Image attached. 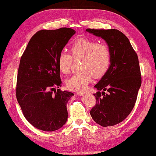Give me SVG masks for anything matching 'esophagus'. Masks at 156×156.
<instances>
[{
    "mask_svg": "<svg viewBox=\"0 0 156 156\" xmlns=\"http://www.w3.org/2000/svg\"><path fill=\"white\" fill-rule=\"evenodd\" d=\"M85 94V92H79V93L77 94V96H83Z\"/></svg>",
    "mask_w": 156,
    "mask_h": 156,
    "instance_id": "esophagus-1",
    "label": "esophagus"
}]
</instances>
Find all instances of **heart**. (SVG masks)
<instances>
[{"label": "heart", "instance_id": "obj_1", "mask_svg": "<svg viewBox=\"0 0 156 156\" xmlns=\"http://www.w3.org/2000/svg\"><path fill=\"white\" fill-rule=\"evenodd\" d=\"M70 50L74 59L83 60L82 69L83 71L74 74L67 79L66 86L71 90L82 92L91 82L92 74L98 77L107 71L110 64V50L106 44L85 39L75 41L71 46ZM72 57L64 51L60 53L57 65L62 73L69 72L73 62Z\"/></svg>", "mask_w": 156, "mask_h": 156}]
</instances>
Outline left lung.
Returning <instances> with one entry per match:
<instances>
[{
    "label": "left lung",
    "instance_id": "1",
    "mask_svg": "<svg viewBox=\"0 0 156 156\" xmlns=\"http://www.w3.org/2000/svg\"><path fill=\"white\" fill-rule=\"evenodd\" d=\"M86 32L104 39L111 53L109 67L94 86L103 91L94 94L96 105L90 115L101 126H115L129 115L136 103L141 84L138 55L128 38L117 29H87Z\"/></svg>",
    "mask_w": 156,
    "mask_h": 156
}]
</instances>
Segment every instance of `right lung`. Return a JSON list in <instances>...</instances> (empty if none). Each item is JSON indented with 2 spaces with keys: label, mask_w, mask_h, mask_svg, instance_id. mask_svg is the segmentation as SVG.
<instances>
[{
  "label": "right lung",
  "mask_w": 156,
  "mask_h": 156,
  "mask_svg": "<svg viewBox=\"0 0 156 156\" xmlns=\"http://www.w3.org/2000/svg\"><path fill=\"white\" fill-rule=\"evenodd\" d=\"M75 33L66 27L40 30L32 37L20 59L17 101L25 119L38 129L56 131L67 122V103L74 94L52 90L62 83L59 54Z\"/></svg>",
  "instance_id": "right-lung-1"
}]
</instances>
